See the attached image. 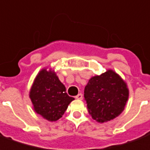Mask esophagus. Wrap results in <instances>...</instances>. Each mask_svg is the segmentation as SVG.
<instances>
[{
    "label": "esophagus",
    "mask_w": 150,
    "mask_h": 150,
    "mask_svg": "<svg viewBox=\"0 0 150 150\" xmlns=\"http://www.w3.org/2000/svg\"><path fill=\"white\" fill-rule=\"evenodd\" d=\"M75 98H77V99H78V100H81V99L83 98V96H82V94H78L77 96L75 97Z\"/></svg>",
    "instance_id": "1"
}]
</instances>
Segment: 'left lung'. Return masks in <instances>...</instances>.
I'll return each instance as SVG.
<instances>
[{
  "instance_id": "obj_1",
  "label": "left lung",
  "mask_w": 150,
  "mask_h": 150,
  "mask_svg": "<svg viewBox=\"0 0 150 150\" xmlns=\"http://www.w3.org/2000/svg\"><path fill=\"white\" fill-rule=\"evenodd\" d=\"M128 95L127 83L112 69L91 77L84 90L88 112L99 123L119 116L124 110Z\"/></svg>"
}]
</instances>
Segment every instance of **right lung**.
Instances as JSON below:
<instances>
[{"label": "right lung", "mask_w": 150, "mask_h": 150, "mask_svg": "<svg viewBox=\"0 0 150 150\" xmlns=\"http://www.w3.org/2000/svg\"><path fill=\"white\" fill-rule=\"evenodd\" d=\"M29 97L34 111L47 120H58L74 98L66 93V88L52 69L44 68L37 74L30 90Z\"/></svg>", "instance_id": "right-lung-1"}]
</instances>
